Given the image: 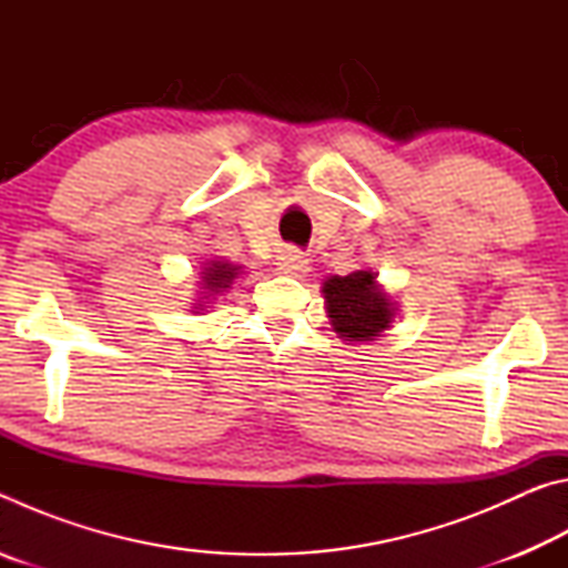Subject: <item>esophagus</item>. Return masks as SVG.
Returning a JSON list of instances; mask_svg holds the SVG:
<instances>
[{
  "label": "esophagus",
  "instance_id": "34e87169",
  "mask_svg": "<svg viewBox=\"0 0 568 568\" xmlns=\"http://www.w3.org/2000/svg\"><path fill=\"white\" fill-rule=\"evenodd\" d=\"M275 273L287 277H303L311 273V263H307L301 253H295V250H285V253L277 257Z\"/></svg>",
  "mask_w": 568,
  "mask_h": 568
}]
</instances>
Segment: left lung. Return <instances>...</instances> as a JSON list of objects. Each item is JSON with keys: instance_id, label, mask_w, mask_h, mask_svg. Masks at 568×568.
Segmentation results:
<instances>
[{"instance_id": "1", "label": "left lung", "mask_w": 568, "mask_h": 568, "mask_svg": "<svg viewBox=\"0 0 568 568\" xmlns=\"http://www.w3.org/2000/svg\"><path fill=\"white\" fill-rule=\"evenodd\" d=\"M323 297L331 328L348 345L378 341L398 315V303L378 283V273L368 267L351 275H331L323 283Z\"/></svg>"}]
</instances>
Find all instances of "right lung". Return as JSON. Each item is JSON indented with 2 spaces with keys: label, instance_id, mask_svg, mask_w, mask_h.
Returning <instances> with one entry per match:
<instances>
[{
  "label": "right lung",
  "instance_id": "1",
  "mask_svg": "<svg viewBox=\"0 0 568 568\" xmlns=\"http://www.w3.org/2000/svg\"><path fill=\"white\" fill-rule=\"evenodd\" d=\"M197 291H195V303H190L195 315H205L207 307H213L220 295H225L230 287H233L240 277H243V265H235L223 257H215V261H207L197 273Z\"/></svg>",
  "mask_w": 568,
  "mask_h": 568
}]
</instances>
